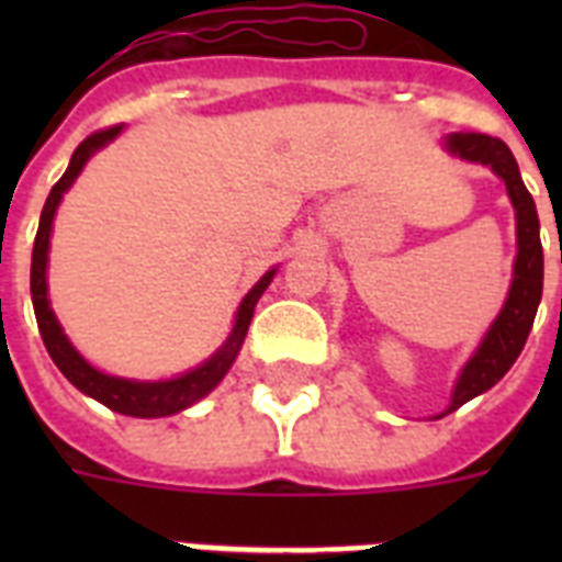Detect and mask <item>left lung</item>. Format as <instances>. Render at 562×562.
<instances>
[{"label": "left lung", "mask_w": 562, "mask_h": 562, "mask_svg": "<svg viewBox=\"0 0 562 562\" xmlns=\"http://www.w3.org/2000/svg\"><path fill=\"white\" fill-rule=\"evenodd\" d=\"M443 148L458 160L481 162L496 171L498 178L505 180L507 198L514 203L516 212V259H514V280L502 312L496 321L490 324L481 344L463 364L458 382H454L452 402L443 414L446 417L463 405V402L475 400L479 393L490 391L493 384L514 368L519 359L528 333H531L537 306L542 300V245H540V218H537V206H533L531 192L525 189L519 166H516L514 154L502 139L487 134H449L443 139Z\"/></svg>", "instance_id": "obj_1"}]
</instances>
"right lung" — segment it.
Instances as JSON below:
<instances>
[{
	"instance_id": "right-lung-1",
	"label": "right lung",
	"mask_w": 562,
	"mask_h": 562,
	"mask_svg": "<svg viewBox=\"0 0 562 562\" xmlns=\"http://www.w3.org/2000/svg\"><path fill=\"white\" fill-rule=\"evenodd\" d=\"M119 134H122V125L87 136V139L75 148L72 160H69V169L64 171V178L57 180L55 187H52V192H48L46 206L40 212L34 254H31V303H34V315H37L40 335H43V344H46L48 356H52L57 370H60L78 391L92 396V400L101 402V405H108V408L116 411V414H125V417H171V414L189 408L194 402H201L206 393L215 391L221 379L227 375V370L233 368V361H236L238 350H241V344H245L247 326H250L256 303H259V297L265 294V289L271 285L277 268L265 271L262 280L247 291L245 300L238 303L236 324H233V333L227 335V341L221 344L218 350L212 352L210 359L203 361V364H198V368L175 375V379H160V382H139V379H125V375H113L104 373V370L99 368H92L90 361L83 359L81 352L72 347V341L66 338L64 326L57 324L55 312H52V303H48V245H52L55 212L57 206H60V201H64V194L69 192V187L78 180V175H81L92 154L101 151L108 143H113Z\"/></svg>"
}]
</instances>
